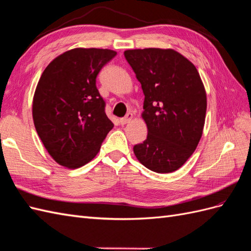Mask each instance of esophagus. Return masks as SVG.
Listing matches in <instances>:
<instances>
[{"label": "esophagus", "mask_w": 251, "mask_h": 251, "mask_svg": "<svg viewBox=\"0 0 251 251\" xmlns=\"http://www.w3.org/2000/svg\"><path fill=\"white\" fill-rule=\"evenodd\" d=\"M132 119H133V114H132V113H128L125 118H122V119L120 120V122H121L122 125H124V124L129 123V122H130Z\"/></svg>", "instance_id": "esophagus-1"}]
</instances>
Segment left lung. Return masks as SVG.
Returning a JSON list of instances; mask_svg holds the SVG:
<instances>
[{"instance_id": "1", "label": "left lung", "mask_w": 251, "mask_h": 251, "mask_svg": "<svg viewBox=\"0 0 251 251\" xmlns=\"http://www.w3.org/2000/svg\"><path fill=\"white\" fill-rule=\"evenodd\" d=\"M145 95L147 139L133 152L145 168L172 173L187 162L202 136L207 93L196 67L173 49L127 50Z\"/></svg>"}]
</instances>
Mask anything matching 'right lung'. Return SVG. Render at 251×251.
<instances>
[{
  "label": "right lung",
  "instance_id": "1",
  "mask_svg": "<svg viewBox=\"0 0 251 251\" xmlns=\"http://www.w3.org/2000/svg\"><path fill=\"white\" fill-rule=\"evenodd\" d=\"M115 55L108 49H72L50 61L38 81L35 128L50 157L64 168L78 169L91 161L113 128L95 82Z\"/></svg>",
  "mask_w": 251,
  "mask_h": 251
}]
</instances>
